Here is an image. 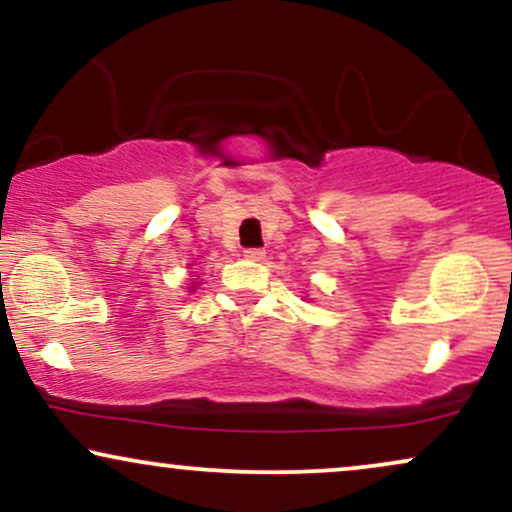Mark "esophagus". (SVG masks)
<instances>
[{
  "mask_svg": "<svg viewBox=\"0 0 512 512\" xmlns=\"http://www.w3.org/2000/svg\"><path fill=\"white\" fill-rule=\"evenodd\" d=\"M263 256H266L263 249H244V258H249V261H263Z\"/></svg>",
  "mask_w": 512,
  "mask_h": 512,
  "instance_id": "34e87169",
  "label": "esophagus"
}]
</instances>
